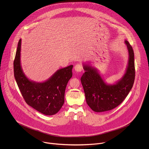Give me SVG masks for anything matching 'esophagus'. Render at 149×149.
<instances>
[{
    "label": "esophagus",
    "mask_w": 149,
    "mask_h": 149,
    "mask_svg": "<svg viewBox=\"0 0 149 149\" xmlns=\"http://www.w3.org/2000/svg\"><path fill=\"white\" fill-rule=\"evenodd\" d=\"M74 68V70L78 72H80L83 70V66L81 64H77L75 65Z\"/></svg>",
    "instance_id": "1"
}]
</instances>
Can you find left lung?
Wrapping results in <instances>:
<instances>
[{
    "instance_id": "8db88e82",
    "label": "left lung",
    "mask_w": 149,
    "mask_h": 149,
    "mask_svg": "<svg viewBox=\"0 0 149 149\" xmlns=\"http://www.w3.org/2000/svg\"><path fill=\"white\" fill-rule=\"evenodd\" d=\"M128 61L123 77L113 84L106 83L98 70L88 64H83L85 72L81 78L87 104L95 112H102L118 106L127 97L135 80L134 54L132 46L125 41Z\"/></svg>"
}]
</instances>
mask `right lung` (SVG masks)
Returning <instances> with one entry per match:
<instances>
[{"label":"right lung","instance_id":"add662e5","mask_svg":"<svg viewBox=\"0 0 149 149\" xmlns=\"http://www.w3.org/2000/svg\"><path fill=\"white\" fill-rule=\"evenodd\" d=\"M21 39L19 40L14 61V77L26 103L46 115L57 113L64 103L66 85L72 77L73 65L57 70L42 83L29 80L24 74L21 63Z\"/></svg>","mask_w":149,"mask_h":149}]
</instances>
